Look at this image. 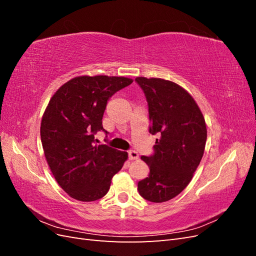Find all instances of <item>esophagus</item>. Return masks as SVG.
Wrapping results in <instances>:
<instances>
[{
	"label": "esophagus",
	"instance_id": "1",
	"mask_svg": "<svg viewBox=\"0 0 256 256\" xmlns=\"http://www.w3.org/2000/svg\"><path fill=\"white\" fill-rule=\"evenodd\" d=\"M128 157L130 160H136L138 158V154L136 150H129L128 152Z\"/></svg>",
	"mask_w": 256,
	"mask_h": 256
}]
</instances>
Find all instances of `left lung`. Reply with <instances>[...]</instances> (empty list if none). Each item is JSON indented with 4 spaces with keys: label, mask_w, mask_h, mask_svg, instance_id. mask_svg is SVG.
Listing matches in <instances>:
<instances>
[{
    "label": "left lung",
    "mask_w": 256,
    "mask_h": 256,
    "mask_svg": "<svg viewBox=\"0 0 256 256\" xmlns=\"http://www.w3.org/2000/svg\"><path fill=\"white\" fill-rule=\"evenodd\" d=\"M136 82L148 106L150 134H158L154 154L141 157L150 174L138 182V190L150 202H166L187 187L202 160L205 120L194 99L176 83L144 76Z\"/></svg>",
    "instance_id": "obj_1"
}]
</instances>
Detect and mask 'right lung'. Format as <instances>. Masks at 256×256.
<instances>
[{"mask_svg":"<svg viewBox=\"0 0 256 256\" xmlns=\"http://www.w3.org/2000/svg\"><path fill=\"white\" fill-rule=\"evenodd\" d=\"M131 83L124 76H76L50 99L40 125L42 148L54 178L72 198L92 202L104 196L127 160L126 152L96 145L95 134H108L102 127L106 104Z\"/></svg>","mask_w":256,"mask_h":256,"instance_id":"obj_1","label":"right lung"}]
</instances>
